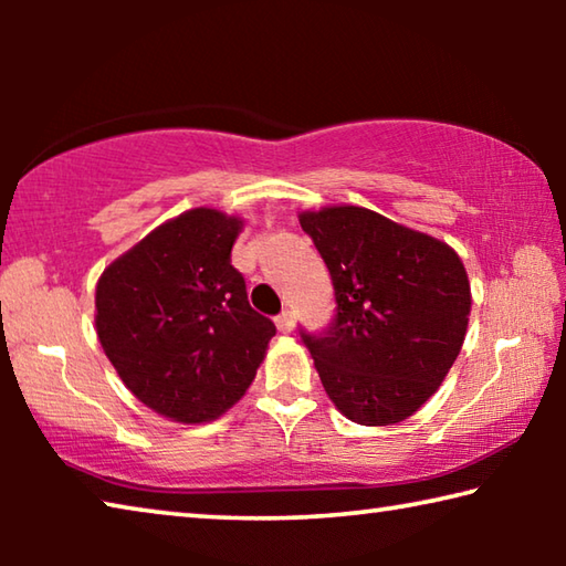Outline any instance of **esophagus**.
Listing matches in <instances>:
<instances>
[{
    "mask_svg": "<svg viewBox=\"0 0 566 566\" xmlns=\"http://www.w3.org/2000/svg\"><path fill=\"white\" fill-rule=\"evenodd\" d=\"M274 324H276V329H280V332H284V334H286V332H292V327H294L292 312H286V310H284V312L280 314V317H276V319H274Z\"/></svg>",
    "mask_w": 566,
    "mask_h": 566,
    "instance_id": "34e87169",
    "label": "esophagus"
}]
</instances>
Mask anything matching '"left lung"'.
<instances>
[{
	"label": "left lung",
	"instance_id": "left-lung-1",
	"mask_svg": "<svg viewBox=\"0 0 566 566\" xmlns=\"http://www.w3.org/2000/svg\"><path fill=\"white\" fill-rule=\"evenodd\" d=\"M332 274L337 314L302 332L344 417L364 427L405 421L442 385L464 344L472 292L452 247L364 207L302 212Z\"/></svg>",
	"mask_w": 566,
	"mask_h": 566
}]
</instances>
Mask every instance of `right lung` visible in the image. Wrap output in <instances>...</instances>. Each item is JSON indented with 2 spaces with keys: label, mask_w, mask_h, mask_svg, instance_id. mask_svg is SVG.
Returning a JSON list of instances; mask_svg holds the SVG:
<instances>
[{
  "label": "right lung",
  "mask_w": 566,
  "mask_h": 566,
  "mask_svg": "<svg viewBox=\"0 0 566 566\" xmlns=\"http://www.w3.org/2000/svg\"><path fill=\"white\" fill-rule=\"evenodd\" d=\"M242 219L197 207L159 224L102 272L94 324L134 397L181 424L244 397L276 334L232 266Z\"/></svg>",
  "instance_id": "right-lung-1"
}]
</instances>
